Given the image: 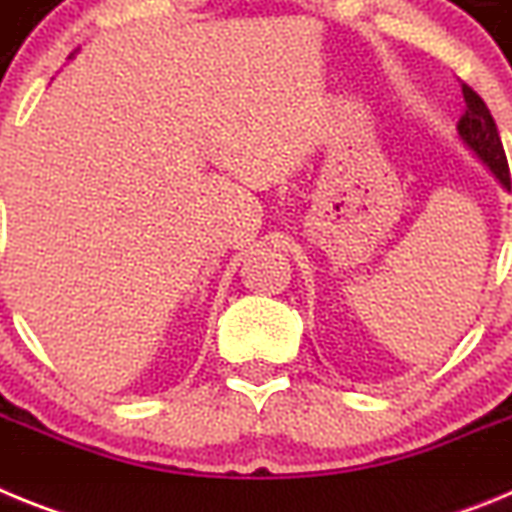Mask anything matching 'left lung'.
<instances>
[{
	"label": "left lung",
	"mask_w": 512,
	"mask_h": 512,
	"mask_svg": "<svg viewBox=\"0 0 512 512\" xmlns=\"http://www.w3.org/2000/svg\"><path fill=\"white\" fill-rule=\"evenodd\" d=\"M461 94H464V102H467V110H464L459 125H456L461 140L477 153L479 161L495 174L497 182L510 189L508 158H505L503 140H500V133H497V125L492 120L490 110H487L485 99L479 97L469 84H461Z\"/></svg>",
	"instance_id": "obj_1"
}]
</instances>
